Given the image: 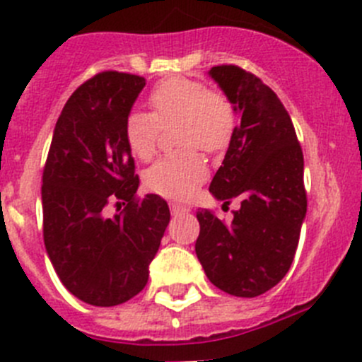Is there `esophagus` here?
I'll return each mask as SVG.
<instances>
[{"label":"esophagus","instance_id":"esophagus-1","mask_svg":"<svg viewBox=\"0 0 362 362\" xmlns=\"http://www.w3.org/2000/svg\"><path fill=\"white\" fill-rule=\"evenodd\" d=\"M171 214H180V212H189V206L182 205V203H170Z\"/></svg>","mask_w":362,"mask_h":362}]
</instances>
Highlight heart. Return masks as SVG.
<instances>
[{"label":"heart","instance_id":"obj_1","mask_svg":"<svg viewBox=\"0 0 362 362\" xmlns=\"http://www.w3.org/2000/svg\"><path fill=\"white\" fill-rule=\"evenodd\" d=\"M150 113L132 111L125 120V141L138 159L156 153L160 127L173 124L177 143L187 148L160 157L146 171V185L168 198H187L206 178V164L199 146L209 153L224 150L235 131V110L219 92L187 77H170L153 86L148 95Z\"/></svg>","mask_w":362,"mask_h":362}]
</instances>
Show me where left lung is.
Returning <instances> with one entry per match:
<instances>
[{"instance_id": "left-lung-1", "label": "left lung", "mask_w": 362, "mask_h": 362, "mask_svg": "<svg viewBox=\"0 0 362 362\" xmlns=\"http://www.w3.org/2000/svg\"><path fill=\"white\" fill-rule=\"evenodd\" d=\"M210 76L240 115L210 192L233 199L226 224L212 210L196 212V255L212 285L235 297H256L278 285L296 256L306 217L304 157L292 118L272 90L237 65H217Z\"/></svg>"}]
</instances>
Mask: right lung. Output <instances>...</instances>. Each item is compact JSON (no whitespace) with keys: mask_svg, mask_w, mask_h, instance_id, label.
Wrapping results in <instances>:
<instances>
[{"mask_svg":"<svg viewBox=\"0 0 362 362\" xmlns=\"http://www.w3.org/2000/svg\"><path fill=\"white\" fill-rule=\"evenodd\" d=\"M143 86L145 77L117 70L81 84L56 122L42 175L45 251L63 286L92 306H117L145 288L170 223L160 196L136 194L125 141ZM113 202L124 209L110 218Z\"/></svg>","mask_w":362,"mask_h":362,"instance_id":"add662e5","label":"right lung"}]
</instances>
